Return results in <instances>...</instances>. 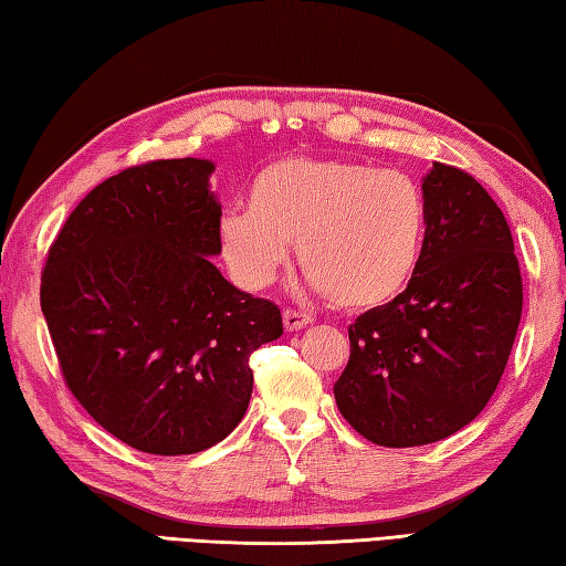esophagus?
Segmentation results:
<instances>
[{
	"instance_id": "obj_1",
	"label": "esophagus",
	"mask_w": 566,
	"mask_h": 566,
	"mask_svg": "<svg viewBox=\"0 0 566 566\" xmlns=\"http://www.w3.org/2000/svg\"><path fill=\"white\" fill-rule=\"evenodd\" d=\"M313 317L305 315V313H297V311H283V325L287 333H297V329H303L305 325H311Z\"/></svg>"
}]
</instances>
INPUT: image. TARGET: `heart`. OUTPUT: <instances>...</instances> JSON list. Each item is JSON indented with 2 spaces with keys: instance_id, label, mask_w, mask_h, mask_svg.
<instances>
[{
  "instance_id": "heart-1",
  "label": "heart",
  "mask_w": 566,
  "mask_h": 566,
  "mask_svg": "<svg viewBox=\"0 0 566 566\" xmlns=\"http://www.w3.org/2000/svg\"><path fill=\"white\" fill-rule=\"evenodd\" d=\"M423 227V195L409 175L287 157L253 177L249 207H223L219 241L231 275L249 291L275 279L295 241L315 291L339 307H371L411 279Z\"/></svg>"
}]
</instances>
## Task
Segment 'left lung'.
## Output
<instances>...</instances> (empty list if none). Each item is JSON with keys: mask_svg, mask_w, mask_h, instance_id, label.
<instances>
[{"mask_svg": "<svg viewBox=\"0 0 566 566\" xmlns=\"http://www.w3.org/2000/svg\"><path fill=\"white\" fill-rule=\"evenodd\" d=\"M426 231L407 291L349 325L335 401L387 449L441 441L493 397L522 315V279L503 211L463 169L423 177Z\"/></svg>", "mask_w": 566, "mask_h": 566, "instance_id": "1", "label": "left lung"}]
</instances>
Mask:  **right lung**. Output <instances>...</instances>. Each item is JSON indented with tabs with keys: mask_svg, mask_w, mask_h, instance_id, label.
Here are the masks:
<instances>
[{
	"mask_svg": "<svg viewBox=\"0 0 566 566\" xmlns=\"http://www.w3.org/2000/svg\"><path fill=\"white\" fill-rule=\"evenodd\" d=\"M214 163L127 167L85 195L51 243L41 311L73 397L115 439L199 453L249 409L253 349L283 335L279 305L231 285Z\"/></svg>",
	"mask_w": 566,
	"mask_h": 566,
	"instance_id": "obj_1",
	"label": "right lung"
}]
</instances>
